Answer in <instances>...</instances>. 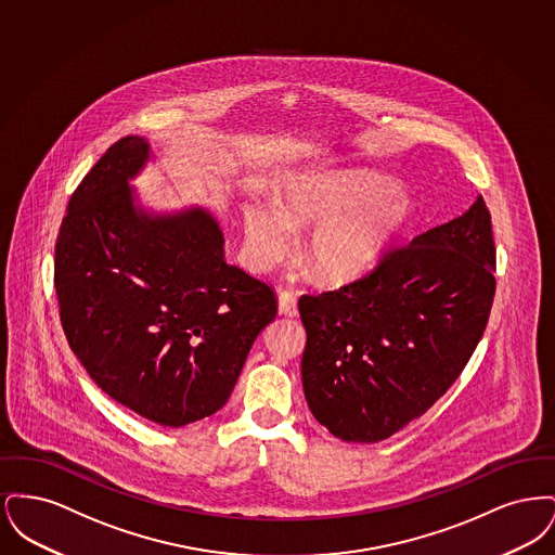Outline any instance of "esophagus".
Wrapping results in <instances>:
<instances>
[{
	"label": "esophagus",
	"instance_id": "34e87169",
	"mask_svg": "<svg viewBox=\"0 0 555 555\" xmlns=\"http://www.w3.org/2000/svg\"><path fill=\"white\" fill-rule=\"evenodd\" d=\"M279 314H283V317L297 314V301L291 291H279Z\"/></svg>",
	"mask_w": 555,
	"mask_h": 555
}]
</instances>
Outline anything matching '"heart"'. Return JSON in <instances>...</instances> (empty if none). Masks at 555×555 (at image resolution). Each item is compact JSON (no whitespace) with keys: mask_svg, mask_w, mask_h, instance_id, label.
Masks as SVG:
<instances>
[{"mask_svg":"<svg viewBox=\"0 0 555 555\" xmlns=\"http://www.w3.org/2000/svg\"><path fill=\"white\" fill-rule=\"evenodd\" d=\"M412 216V202L374 177L301 181L287 189L281 210L262 202L243 206L249 264L264 272L293 249V231L318 227L306 247L310 274L331 287L362 281L380 262Z\"/></svg>","mask_w":555,"mask_h":555,"instance_id":"1","label":"heart"}]
</instances>
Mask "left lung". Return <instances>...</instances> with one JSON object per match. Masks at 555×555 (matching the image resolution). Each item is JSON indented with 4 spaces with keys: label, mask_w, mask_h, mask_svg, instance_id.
Listing matches in <instances>:
<instances>
[{
    "label": "left lung",
    "mask_w": 555,
    "mask_h": 555,
    "mask_svg": "<svg viewBox=\"0 0 555 555\" xmlns=\"http://www.w3.org/2000/svg\"><path fill=\"white\" fill-rule=\"evenodd\" d=\"M493 272L491 214L478 195L362 281L304 295L301 380L318 423L341 441L378 443L421 418L485 333Z\"/></svg>",
    "instance_id": "1"
}]
</instances>
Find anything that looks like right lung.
Returning a JSON list of instances; mask_svg holds the SVG:
<instances>
[{
	"label": "right lung",
	"instance_id": "right-lung-1",
	"mask_svg": "<svg viewBox=\"0 0 555 555\" xmlns=\"http://www.w3.org/2000/svg\"><path fill=\"white\" fill-rule=\"evenodd\" d=\"M150 159L147 139L129 134L87 172L57 233L53 283L68 345L98 387L179 428L229 401L276 297L227 264L206 208L141 206L131 181Z\"/></svg>",
	"mask_w": 555,
	"mask_h": 555
}]
</instances>
